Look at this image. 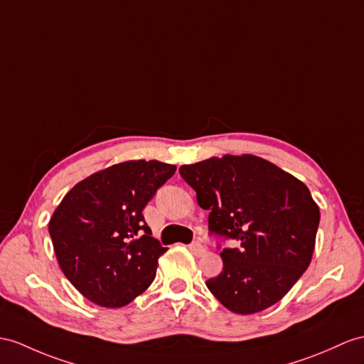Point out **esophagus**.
<instances>
[{
    "instance_id": "34e87169",
    "label": "esophagus",
    "mask_w": 364,
    "mask_h": 364,
    "mask_svg": "<svg viewBox=\"0 0 364 364\" xmlns=\"http://www.w3.org/2000/svg\"><path fill=\"white\" fill-rule=\"evenodd\" d=\"M190 252L194 255V256H202L203 253H205V247H203L202 244H199V242H194V244H191L190 247Z\"/></svg>"
}]
</instances>
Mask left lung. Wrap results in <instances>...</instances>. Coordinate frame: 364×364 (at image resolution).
<instances>
[{"label":"left lung","instance_id":"left-lung-1","mask_svg":"<svg viewBox=\"0 0 364 364\" xmlns=\"http://www.w3.org/2000/svg\"><path fill=\"white\" fill-rule=\"evenodd\" d=\"M179 173L210 211V232L241 242L220 252L224 267L208 290L239 315L277 304L312 261L320 208L306 183L253 154L210 157Z\"/></svg>","mask_w":364,"mask_h":364}]
</instances>
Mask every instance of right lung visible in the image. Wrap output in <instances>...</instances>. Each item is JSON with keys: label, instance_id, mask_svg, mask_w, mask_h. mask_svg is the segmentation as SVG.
I'll return each mask as SVG.
<instances>
[{"label": "right lung", "instance_id": "obj_1", "mask_svg": "<svg viewBox=\"0 0 364 364\" xmlns=\"http://www.w3.org/2000/svg\"><path fill=\"white\" fill-rule=\"evenodd\" d=\"M174 171L159 161L115 164L78 182L52 213L60 269L85 298L117 309L151 286L166 249L141 211Z\"/></svg>", "mask_w": 364, "mask_h": 364}]
</instances>
